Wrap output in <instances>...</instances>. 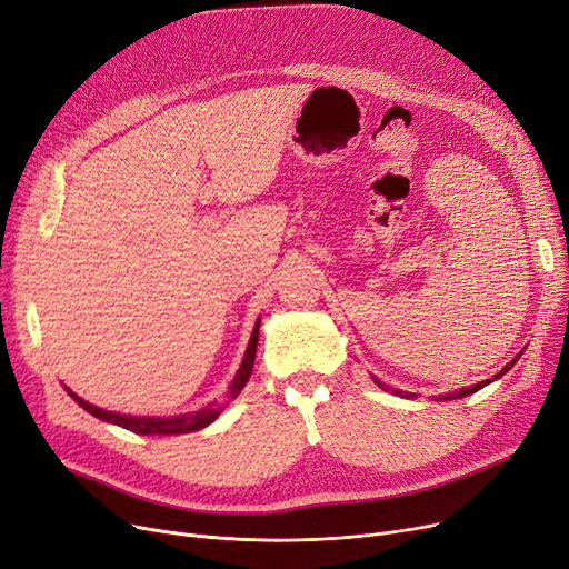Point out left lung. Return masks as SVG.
I'll list each match as a JSON object with an SVG mask.
<instances>
[{"label": "left lung", "mask_w": 569, "mask_h": 569, "mask_svg": "<svg viewBox=\"0 0 569 569\" xmlns=\"http://www.w3.org/2000/svg\"><path fill=\"white\" fill-rule=\"evenodd\" d=\"M516 360H518V358H513V360H511V362H509V365H505V369H502V372H500V377H502V375H505V372H509V369H511V367H513V362H516ZM377 383H379V381H377ZM486 383H490V381H481V383H477V386H472V388H462V390H460V392H453V395H447V398H443V400H451V398H462V395H469V392H477V390H479V388H483V386H486ZM379 386H381V383H379ZM395 392H400V390H395Z\"/></svg>", "instance_id": "obj_1"}]
</instances>
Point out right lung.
Returning a JSON list of instances; mask_svg holds the SVG:
<instances>
[{
    "mask_svg": "<svg viewBox=\"0 0 569 569\" xmlns=\"http://www.w3.org/2000/svg\"><path fill=\"white\" fill-rule=\"evenodd\" d=\"M258 332H260V323H256V330H253V337L249 341V349H246V356H243V362L239 367V372L232 381V388H230V398H237V395L241 392V388L246 386V381H249L251 372H253V362H256V349H258ZM67 392L71 395L73 400H77V405H81L88 413H92L94 418H102V421L107 423H116L120 428L126 430H132L137 435H181V432H194V430H202L207 428L209 423H213L220 409L218 405H209L207 409L197 411V413H190V416H177V418H134V416H122V413H113V411H104L100 407H94L90 402H86L83 398H79L77 392H71L67 388Z\"/></svg>",
    "mask_w": 569,
    "mask_h": 569,
    "instance_id": "1",
    "label": "right lung"
}]
</instances>
